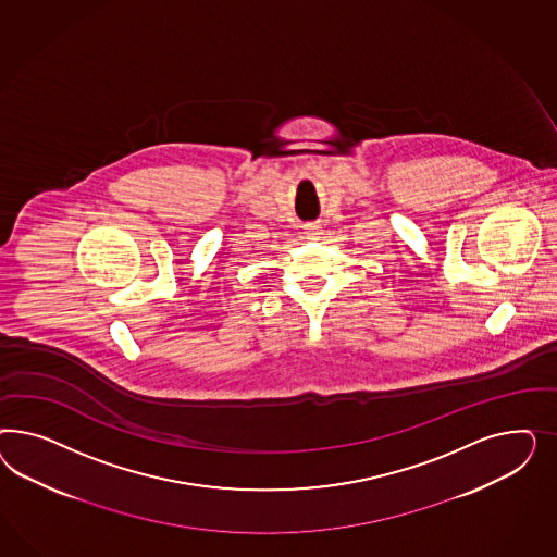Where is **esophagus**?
I'll return each instance as SVG.
<instances>
[{"label": "esophagus", "mask_w": 557, "mask_h": 557, "mask_svg": "<svg viewBox=\"0 0 557 557\" xmlns=\"http://www.w3.org/2000/svg\"><path fill=\"white\" fill-rule=\"evenodd\" d=\"M304 233L310 238H317L321 235V224L319 222H308V224H304Z\"/></svg>", "instance_id": "obj_1"}]
</instances>
